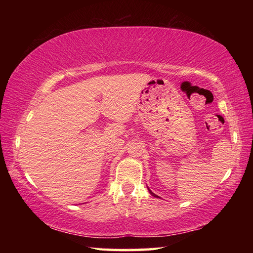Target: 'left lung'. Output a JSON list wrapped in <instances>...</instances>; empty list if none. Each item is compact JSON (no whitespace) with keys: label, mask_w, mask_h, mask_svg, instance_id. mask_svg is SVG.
Listing matches in <instances>:
<instances>
[{"label":"left lung","mask_w":253,"mask_h":253,"mask_svg":"<svg viewBox=\"0 0 253 253\" xmlns=\"http://www.w3.org/2000/svg\"><path fill=\"white\" fill-rule=\"evenodd\" d=\"M148 189H149V188H148ZM149 192H150V193H151V195H152L153 197H157V198H158V196H157V195H155V193H153V192H152L151 190H150V189H149Z\"/></svg>","instance_id":"1"}]
</instances>
